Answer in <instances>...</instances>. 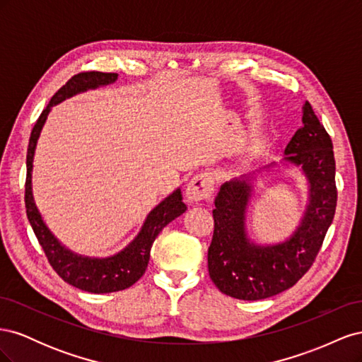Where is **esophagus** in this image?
Wrapping results in <instances>:
<instances>
[{
	"label": "esophagus",
	"mask_w": 362,
	"mask_h": 362,
	"mask_svg": "<svg viewBox=\"0 0 362 362\" xmlns=\"http://www.w3.org/2000/svg\"><path fill=\"white\" fill-rule=\"evenodd\" d=\"M214 193V177L210 172L198 173L187 185V198L192 202L206 201Z\"/></svg>",
	"instance_id": "34e87169"
}]
</instances>
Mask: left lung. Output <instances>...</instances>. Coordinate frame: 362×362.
<instances>
[{"label":"left lung","mask_w":362,"mask_h":362,"mask_svg":"<svg viewBox=\"0 0 362 362\" xmlns=\"http://www.w3.org/2000/svg\"><path fill=\"white\" fill-rule=\"evenodd\" d=\"M303 125L286 148L287 160L300 166L311 185V199L302 225L286 243L259 247L245 235V208L250 196L247 180L225 182L216 196L214 233L208 247V273L223 294L259 300L288 290L315 261L337 208L335 158L331 136L303 105Z\"/></svg>","instance_id":"8db88e82"}]
</instances>
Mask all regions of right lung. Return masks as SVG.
I'll return each mask as SVG.
<instances>
[{
    "instance_id": "add662e5",
    "label": "right lung",
    "mask_w": 362,
    "mask_h": 362,
    "mask_svg": "<svg viewBox=\"0 0 362 362\" xmlns=\"http://www.w3.org/2000/svg\"><path fill=\"white\" fill-rule=\"evenodd\" d=\"M117 78V74L113 72H98L87 71L74 75L72 78L62 86L54 93L49 104L39 116L37 122L31 129L30 144L27 151V178H25V208L28 222L35 231L37 242L42 246L43 252L48 258V262L54 272L64 281L71 284L72 287L80 288L89 293H113L125 290L136 284L148 267L151 247L156 242L157 235L161 229L187 210V205L182 202V194L178 189L172 193L169 198L164 199L158 206L152 210L141 228L137 238L120 254L105 258V259H90L74 255L72 252L60 246L49 229L43 223L37 208L33 201L31 193V169H33V156H35L36 141L40 134L43 122L54 104L63 101L75 93L83 92L86 89H93L98 86H104L113 83Z\"/></svg>"
}]
</instances>
